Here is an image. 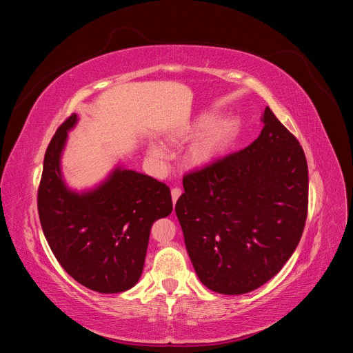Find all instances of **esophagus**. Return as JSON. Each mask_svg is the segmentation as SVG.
Here are the masks:
<instances>
[{"label": "esophagus", "instance_id": "34e87169", "mask_svg": "<svg viewBox=\"0 0 353 353\" xmlns=\"http://www.w3.org/2000/svg\"><path fill=\"white\" fill-rule=\"evenodd\" d=\"M170 194H172V201H174V205H175L176 200L179 199V196L183 194V190H181L179 187H174L172 190H170Z\"/></svg>", "mask_w": 353, "mask_h": 353}]
</instances>
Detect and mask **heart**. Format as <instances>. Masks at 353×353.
<instances>
[{"label": "heart", "instance_id": "b5f03b06", "mask_svg": "<svg viewBox=\"0 0 353 353\" xmlns=\"http://www.w3.org/2000/svg\"><path fill=\"white\" fill-rule=\"evenodd\" d=\"M234 132H236V123L232 119L213 122L212 114H203L193 123L181 126L168 138L170 143H178L200 134L197 141L191 147L190 159L194 165H205L225 150L232 140ZM148 153L157 162H165L169 156L168 148L160 143H152L148 147Z\"/></svg>", "mask_w": 353, "mask_h": 353}]
</instances>
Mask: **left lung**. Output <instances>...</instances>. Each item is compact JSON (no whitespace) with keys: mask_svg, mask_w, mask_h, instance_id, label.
I'll return each mask as SVG.
<instances>
[{"mask_svg":"<svg viewBox=\"0 0 353 353\" xmlns=\"http://www.w3.org/2000/svg\"><path fill=\"white\" fill-rule=\"evenodd\" d=\"M243 150L183 178L175 212L200 281L243 294L290 259L307 216V163L297 138L266 108Z\"/></svg>","mask_w":353,"mask_h":353,"instance_id":"obj_1","label":"left lung"}]
</instances>
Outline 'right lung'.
<instances>
[{"label":"right lung","mask_w":353,"mask_h":353,"mask_svg":"<svg viewBox=\"0 0 353 353\" xmlns=\"http://www.w3.org/2000/svg\"><path fill=\"white\" fill-rule=\"evenodd\" d=\"M77 114L47 147L38 187V213L51 252L73 280L99 293L130 290L140 280L153 222L172 212L166 184L117 168L87 193L63 183L60 156Z\"/></svg>","instance_id":"1"}]
</instances>
